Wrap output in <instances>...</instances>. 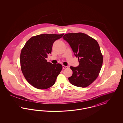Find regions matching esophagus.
Segmentation results:
<instances>
[{
    "mask_svg": "<svg viewBox=\"0 0 123 123\" xmlns=\"http://www.w3.org/2000/svg\"><path fill=\"white\" fill-rule=\"evenodd\" d=\"M68 68V66H65V65H63V69H65Z\"/></svg>",
    "mask_w": 123,
    "mask_h": 123,
    "instance_id": "esophagus-1",
    "label": "esophagus"
}]
</instances>
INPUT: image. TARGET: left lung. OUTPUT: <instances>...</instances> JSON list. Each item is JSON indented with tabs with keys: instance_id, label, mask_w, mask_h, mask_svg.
<instances>
[{
	"instance_id": "obj_1",
	"label": "left lung",
	"mask_w": 123,
	"mask_h": 123,
	"mask_svg": "<svg viewBox=\"0 0 123 123\" xmlns=\"http://www.w3.org/2000/svg\"><path fill=\"white\" fill-rule=\"evenodd\" d=\"M63 38L69 44L79 63L77 67L70 66L73 74L69 81L78 87H88L97 78L102 65L103 56L98 43L82 33L66 34Z\"/></svg>"
}]
</instances>
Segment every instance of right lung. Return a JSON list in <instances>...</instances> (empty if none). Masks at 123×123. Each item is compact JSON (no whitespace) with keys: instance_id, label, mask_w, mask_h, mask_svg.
<instances>
[{"instance_id":"obj_1","label":"right lung","mask_w":123,"mask_h":123,"mask_svg":"<svg viewBox=\"0 0 123 123\" xmlns=\"http://www.w3.org/2000/svg\"><path fill=\"white\" fill-rule=\"evenodd\" d=\"M64 34H41L27 41L20 54L21 70L26 80L36 88L45 89L52 87L62 69L60 64L47 62L54 41Z\"/></svg>"}]
</instances>
